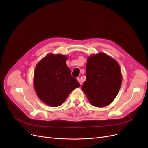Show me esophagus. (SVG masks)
Instances as JSON below:
<instances>
[{
  "instance_id": "obj_1",
  "label": "esophagus",
  "mask_w": 148,
  "mask_h": 148,
  "mask_svg": "<svg viewBox=\"0 0 148 148\" xmlns=\"http://www.w3.org/2000/svg\"><path fill=\"white\" fill-rule=\"evenodd\" d=\"M77 80H78V82L79 83V84L82 85V80H81V79H80L79 78H77Z\"/></svg>"
}]
</instances>
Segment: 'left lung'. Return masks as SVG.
<instances>
[{"label":"left lung","instance_id":"8db88e82","mask_svg":"<svg viewBox=\"0 0 148 148\" xmlns=\"http://www.w3.org/2000/svg\"><path fill=\"white\" fill-rule=\"evenodd\" d=\"M86 80L82 86L91 104L103 107L114 101L120 90L122 75L118 62L105 53L88 57Z\"/></svg>","mask_w":148,"mask_h":148}]
</instances>
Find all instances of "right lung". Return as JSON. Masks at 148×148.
<instances>
[{"instance_id":"add662e5","label":"right lung","mask_w":148,"mask_h":148,"mask_svg":"<svg viewBox=\"0 0 148 148\" xmlns=\"http://www.w3.org/2000/svg\"><path fill=\"white\" fill-rule=\"evenodd\" d=\"M67 56L49 53L36 66L33 84L42 102L52 107L62 105L75 88L80 86L71 75L66 61Z\"/></svg>"}]
</instances>
